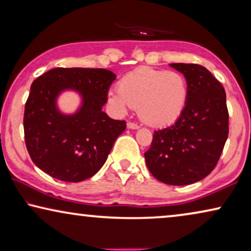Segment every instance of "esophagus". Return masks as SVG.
Instances as JSON below:
<instances>
[{
    "instance_id": "1",
    "label": "esophagus",
    "mask_w": 251,
    "mask_h": 251,
    "mask_svg": "<svg viewBox=\"0 0 251 251\" xmlns=\"http://www.w3.org/2000/svg\"><path fill=\"white\" fill-rule=\"evenodd\" d=\"M126 126H128L129 129H138L139 126L137 125V123H133V122H128L126 123Z\"/></svg>"
}]
</instances>
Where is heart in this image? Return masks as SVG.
<instances>
[{"instance_id": "b5f03b06", "label": "heart", "mask_w": 251, "mask_h": 251, "mask_svg": "<svg viewBox=\"0 0 251 251\" xmlns=\"http://www.w3.org/2000/svg\"><path fill=\"white\" fill-rule=\"evenodd\" d=\"M188 98L187 81L176 71L140 67L126 74L118 91L108 92V102L119 113L137 106L139 118L147 125L163 126L179 118Z\"/></svg>"}]
</instances>
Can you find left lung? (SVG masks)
<instances>
[{
	"label": "left lung",
	"mask_w": 251,
	"mask_h": 251,
	"mask_svg": "<svg viewBox=\"0 0 251 251\" xmlns=\"http://www.w3.org/2000/svg\"><path fill=\"white\" fill-rule=\"evenodd\" d=\"M184 74L188 98L173 126L154 131L144 154L151 174L168 185H188L215 169L228 136L226 94L217 78L198 64H170Z\"/></svg>",
	"instance_id": "obj_1"
}]
</instances>
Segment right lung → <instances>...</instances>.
<instances>
[{"label":"right lung","mask_w":251,"mask_h":251,"mask_svg":"<svg viewBox=\"0 0 251 251\" xmlns=\"http://www.w3.org/2000/svg\"><path fill=\"white\" fill-rule=\"evenodd\" d=\"M116 75L104 68L48 71L30 87L25 104L24 132L30 159L36 167L63 181L77 183L102 167L126 121L101 111ZM67 88L82 96V106L66 116L56 108L57 95Z\"/></svg>","instance_id":"1"}]
</instances>
